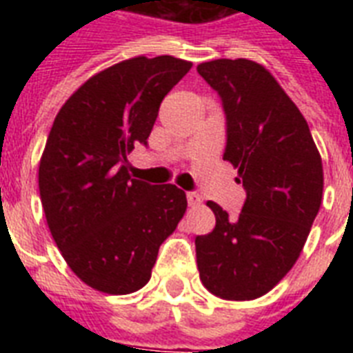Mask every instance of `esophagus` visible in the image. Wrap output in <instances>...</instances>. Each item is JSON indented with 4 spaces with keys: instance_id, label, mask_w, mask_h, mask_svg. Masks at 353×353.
I'll return each instance as SVG.
<instances>
[{
    "instance_id": "esophagus-1",
    "label": "esophagus",
    "mask_w": 353,
    "mask_h": 353,
    "mask_svg": "<svg viewBox=\"0 0 353 353\" xmlns=\"http://www.w3.org/2000/svg\"><path fill=\"white\" fill-rule=\"evenodd\" d=\"M187 201H188V205H190V207H198V205L201 203V196H199V194H196V192H188L187 194Z\"/></svg>"
}]
</instances>
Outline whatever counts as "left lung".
Masks as SVG:
<instances>
[{
    "instance_id": "8db88e82",
    "label": "left lung",
    "mask_w": 353,
    "mask_h": 353,
    "mask_svg": "<svg viewBox=\"0 0 353 353\" xmlns=\"http://www.w3.org/2000/svg\"><path fill=\"white\" fill-rule=\"evenodd\" d=\"M227 117L223 161L238 168L247 198L238 218L214 201V231L196 236L199 279L225 301L271 291L301 256L323 203V161L310 126L260 63L220 58L198 65Z\"/></svg>"
}]
</instances>
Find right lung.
Returning <instances> with one entry per match:
<instances>
[{
	"label": "right lung",
	"mask_w": 353,
	"mask_h": 353,
	"mask_svg": "<svg viewBox=\"0 0 353 353\" xmlns=\"http://www.w3.org/2000/svg\"><path fill=\"white\" fill-rule=\"evenodd\" d=\"M181 58L135 57L85 80L60 108L38 187L52 240L77 276L108 295L141 290L187 196L130 176L126 155L146 144L166 93L190 71Z\"/></svg>",
	"instance_id": "right-lung-1"
}]
</instances>
